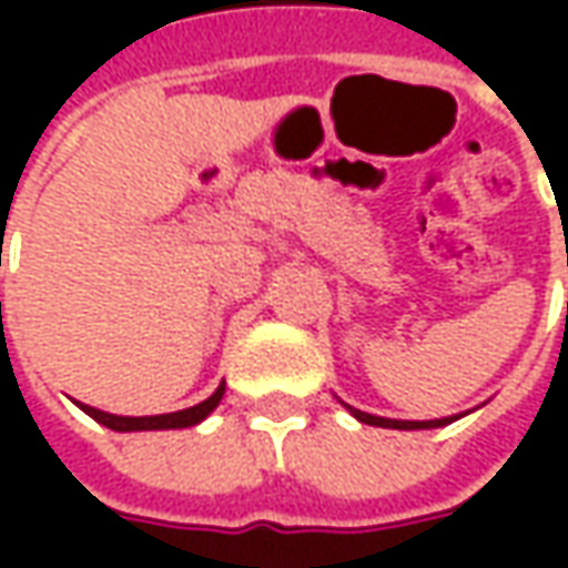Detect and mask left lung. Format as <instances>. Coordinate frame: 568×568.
<instances>
[{
  "mask_svg": "<svg viewBox=\"0 0 568 568\" xmlns=\"http://www.w3.org/2000/svg\"><path fill=\"white\" fill-rule=\"evenodd\" d=\"M344 404V402H341ZM361 424L366 426H385V429H436V426H446L452 420H458V417H465V414H452V417H439V420H392V417H376V414H366V410H357V407H351V404H344Z\"/></svg>",
  "mask_w": 568,
  "mask_h": 568,
  "instance_id": "1",
  "label": "left lung"
}]
</instances>
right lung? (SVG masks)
<instances>
[{
  "label": "right lung",
  "mask_w": 568,
  "mask_h": 568,
  "mask_svg": "<svg viewBox=\"0 0 568 568\" xmlns=\"http://www.w3.org/2000/svg\"><path fill=\"white\" fill-rule=\"evenodd\" d=\"M224 398V382L214 388V395H207L202 404H192L186 410H173V414H154V417H120V414H106V410H98V407H88L81 404V410L88 417H94L98 424L110 426L116 433H142V429H186V426H195L205 420L207 414L221 404Z\"/></svg>",
  "instance_id": "obj_1"
}]
</instances>
